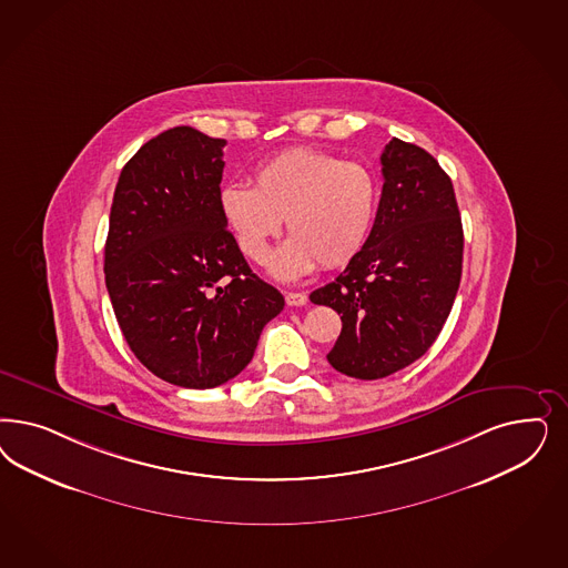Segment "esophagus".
Wrapping results in <instances>:
<instances>
[{"mask_svg":"<svg viewBox=\"0 0 568 568\" xmlns=\"http://www.w3.org/2000/svg\"><path fill=\"white\" fill-rule=\"evenodd\" d=\"M307 301H310V296L305 293H286V305H291V307H303V305H307Z\"/></svg>","mask_w":568,"mask_h":568,"instance_id":"obj_1","label":"esophagus"}]
</instances>
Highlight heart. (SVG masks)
I'll return each instance as SVG.
<instances>
[{"label": "heart", "mask_w": 568, "mask_h": 568, "mask_svg": "<svg viewBox=\"0 0 568 568\" xmlns=\"http://www.w3.org/2000/svg\"><path fill=\"white\" fill-rule=\"evenodd\" d=\"M378 199V182L367 166L313 148H288L256 166L253 187L227 183L220 209L240 251L255 263L267 258L286 217L293 236L272 258V272L298 277L317 263L332 270L359 255Z\"/></svg>", "instance_id": "1"}]
</instances>
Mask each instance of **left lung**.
<instances>
[{"instance_id":"left-lung-1","label":"left lung","mask_w":568,"mask_h":568,"mask_svg":"<svg viewBox=\"0 0 568 568\" xmlns=\"http://www.w3.org/2000/svg\"><path fill=\"white\" fill-rule=\"evenodd\" d=\"M366 246L312 303L341 315L329 366L359 381L403 369L437 341L462 277L464 232L449 175L420 146L393 138Z\"/></svg>"}]
</instances>
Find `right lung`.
<instances>
[{"mask_svg": "<svg viewBox=\"0 0 568 568\" xmlns=\"http://www.w3.org/2000/svg\"><path fill=\"white\" fill-rule=\"evenodd\" d=\"M225 140L166 129L114 187L104 274L129 348L159 378L213 388L239 376L284 296L251 272L220 209Z\"/></svg>", "mask_w": 568, "mask_h": 568, "instance_id": "right-lung-1", "label": "right lung"}]
</instances>
